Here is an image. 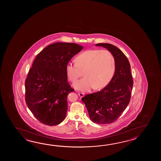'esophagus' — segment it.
<instances>
[{"label":"esophagus","mask_w":161,"mask_h":161,"mask_svg":"<svg viewBox=\"0 0 161 161\" xmlns=\"http://www.w3.org/2000/svg\"><path fill=\"white\" fill-rule=\"evenodd\" d=\"M78 95H79L80 97L82 98V97H84V96H85V93H83V92H79V93H78Z\"/></svg>","instance_id":"esophagus-1"}]
</instances>
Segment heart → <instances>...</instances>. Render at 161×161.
<instances>
[{
  "mask_svg": "<svg viewBox=\"0 0 161 161\" xmlns=\"http://www.w3.org/2000/svg\"><path fill=\"white\" fill-rule=\"evenodd\" d=\"M82 79L74 83L76 89L89 92L91 89H102L108 85L116 71V60L108 50L92 49L83 52L76 58V63L69 62L65 72L71 82H75L82 75Z\"/></svg>",
  "mask_w": 161,
  "mask_h": 161,
  "instance_id": "obj_1",
  "label": "heart"
}]
</instances>
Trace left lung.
Here are the masks:
<instances>
[{"label":"left lung","mask_w":161,"mask_h":161,"mask_svg":"<svg viewBox=\"0 0 161 161\" xmlns=\"http://www.w3.org/2000/svg\"><path fill=\"white\" fill-rule=\"evenodd\" d=\"M113 54L116 60V71L109 83L101 91L82 98L93 123H112L126 109L130 101L133 87L130 65L126 56L116 46L99 43Z\"/></svg>","instance_id":"obj_1"}]
</instances>
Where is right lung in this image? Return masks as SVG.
<instances>
[{"label":"right lung","mask_w":161,"mask_h":161,"mask_svg":"<svg viewBox=\"0 0 161 161\" xmlns=\"http://www.w3.org/2000/svg\"><path fill=\"white\" fill-rule=\"evenodd\" d=\"M83 47L56 42L41 51L34 59L25 80V101L40 123L50 126L65 119L67 96L74 91L67 82L65 66Z\"/></svg>","instance_id":"right-lung-1"}]
</instances>
